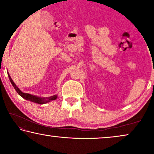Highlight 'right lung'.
<instances>
[{
    "instance_id": "1",
    "label": "right lung",
    "mask_w": 154,
    "mask_h": 154,
    "mask_svg": "<svg viewBox=\"0 0 154 154\" xmlns=\"http://www.w3.org/2000/svg\"><path fill=\"white\" fill-rule=\"evenodd\" d=\"M8 76H9V79H10L11 83H12V86L14 88L15 90L17 91V93L19 94L21 96V97H23V99H25L26 100L34 102V103H36L44 104V103H48V102L53 101V100H55L57 99V95H53V96H51V97H37V96L30 94L23 93V92H21V91L19 90V88L16 85V84L14 83V81H13L12 79H11L10 75L9 73H8Z\"/></svg>"
}]
</instances>
